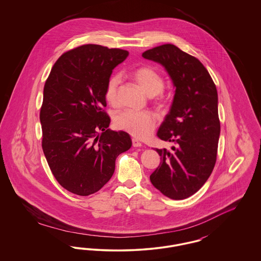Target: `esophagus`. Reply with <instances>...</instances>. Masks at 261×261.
I'll return each instance as SVG.
<instances>
[{"instance_id":"1","label":"esophagus","mask_w":261,"mask_h":261,"mask_svg":"<svg viewBox=\"0 0 261 261\" xmlns=\"http://www.w3.org/2000/svg\"><path fill=\"white\" fill-rule=\"evenodd\" d=\"M132 145H133V147H135V148L143 147V144H142L140 141H138L137 139H132Z\"/></svg>"}]
</instances>
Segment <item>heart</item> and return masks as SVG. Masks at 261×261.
I'll list each match as a JSON object with an SVG mask.
<instances>
[{"label": "heart", "instance_id": "b5f03b06", "mask_svg": "<svg viewBox=\"0 0 261 261\" xmlns=\"http://www.w3.org/2000/svg\"><path fill=\"white\" fill-rule=\"evenodd\" d=\"M131 76L149 97L159 95L164 88L162 75L150 66L138 67L131 72ZM119 84L120 78L117 75H113L109 79L105 90V98L113 107L117 105ZM155 121L154 114L148 111H125L115 116L114 125L117 129L128 132L133 136L146 138L152 132Z\"/></svg>", "mask_w": 261, "mask_h": 261}]
</instances>
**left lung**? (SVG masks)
<instances>
[{
    "label": "left lung",
    "mask_w": 261,
    "mask_h": 261,
    "mask_svg": "<svg viewBox=\"0 0 261 261\" xmlns=\"http://www.w3.org/2000/svg\"><path fill=\"white\" fill-rule=\"evenodd\" d=\"M142 56L162 64L175 88L170 111L158 131L160 139L175 146L155 149L162 162L149 179L167 198L187 199L203 186L216 162L220 135L216 86L198 59L172 44Z\"/></svg>",
    "instance_id": "1"
}]
</instances>
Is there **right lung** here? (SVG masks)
<instances>
[{
    "label": "right lung",
    "mask_w": 261,
    "mask_h": 261,
    "mask_svg": "<svg viewBox=\"0 0 261 261\" xmlns=\"http://www.w3.org/2000/svg\"><path fill=\"white\" fill-rule=\"evenodd\" d=\"M128 55L100 45L77 47L61 56L45 83L42 148L57 181L75 195L100 190L116 158L132 146L128 133L108 129L111 118L103 111L107 83Z\"/></svg>",
    "instance_id": "obj_1"
}]
</instances>
